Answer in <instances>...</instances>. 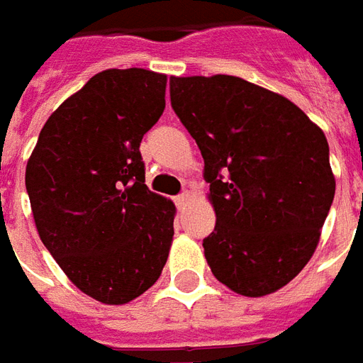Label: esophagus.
I'll use <instances>...</instances> for the list:
<instances>
[{
  "mask_svg": "<svg viewBox=\"0 0 363 363\" xmlns=\"http://www.w3.org/2000/svg\"><path fill=\"white\" fill-rule=\"evenodd\" d=\"M189 202H190V192H186V190H184L182 194H179V196L174 198V204L179 206V208H184V206H189Z\"/></svg>",
  "mask_w": 363,
  "mask_h": 363,
  "instance_id": "obj_1",
  "label": "esophagus"
}]
</instances>
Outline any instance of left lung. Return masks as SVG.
<instances>
[{"mask_svg":"<svg viewBox=\"0 0 363 363\" xmlns=\"http://www.w3.org/2000/svg\"><path fill=\"white\" fill-rule=\"evenodd\" d=\"M171 106L204 157L212 274L247 297L284 288L313 257L335 198L323 130L286 96L235 75L171 77Z\"/></svg>","mask_w":363,"mask_h":363,"instance_id":"8db88e82","label":"left lung"}]
</instances>
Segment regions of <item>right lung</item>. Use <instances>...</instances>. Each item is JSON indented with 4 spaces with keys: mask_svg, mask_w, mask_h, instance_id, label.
Here are the masks:
<instances>
[{
    "mask_svg": "<svg viewBox=\"0 0 363 363\" xmlns=\"http://www.w3.org/2000/svg\"><path fill=\"white\" fill-rule=\"evenodd\" d=\"M167 75L104 69L40 130L25 184L44 247L83 294L122 305L150 289L173 243L174 204L145 184L140 143L165 111Z\"/></svg>",
    "mask_w": 363,
    "mask_h": 363,
    "instance_id": "add662e5",
    "label": "right lung"
}]
</instances>
